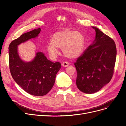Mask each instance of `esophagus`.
I'll return each mask as SVG.
<instances>
[{"mask_svg": "<svg viewBox=\"0 0 126 126\" xmlns=\"http://www.w3.org/2000/svg\"><path fill=\"white\" fill-rule=\"evenodd\" d=\"M62 65L63 67H67L69 65V63L67 62H63Z\"/></svg>", "mask_w": 126, "mask_h": 126, "instance_id": "34e87169", "label": "esophagus"}]
</instances>
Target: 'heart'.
Returning a JSON list of instances; mask_svg holds the SVG:
<instances>
[{
    "label": "heart",
    "mask_w": 126,
    "mask_h": 126,
    "mask_svg": "<svg viewBox=\"0 0 126 126\" xmlns=\"http://www.w3.org/2000/svg\"><path fill=\"white\" fill-rule=\"evenodd\" d=\"M84 46V38L80 32L69 29L58 31L52 35L51 43L46 46L49 55L52 58L58 55V48H62L64 55L74 59L80 56Z\"/></svg>",
    "instance_id": "1"
}]
</instances>
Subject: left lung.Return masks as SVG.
I'll list each match as a JSON object with an SVG mask.
<instances>
[{
    "label": "left lung",
    "instance_id": "8db88e82",
    "mask_svg": "<svg viewBox=\"0 0 126 126\" xmlns=\"http://www.w3.org/2000/svg\"><path fill=\"white\" fill-rule=\"evenodd\" d=\"M92 28L95 31L93 43L74 63L77 72V87L88 94L97 92L110 81L116 57L113 40L97 28Z\"/></svg>",
    "mask_w": 126,
    "mask_h": 126
}]
</instances>
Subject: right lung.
<instances>
[{
    "label": "right lung",
    "mask_w": 126,
    "mask_h": 126,
    "mask_svg": "<svg viewBox=\"0 0 126 126\" xmlns=\"http://www.w3.org/2000/svg\"><path fill=\"white\" fill-rule=\"evenodd\" d=\"M41 29L25 32L14 40L9 47V67L11 75L25 91L35 96H43L48 93L55 82L56 76L60 69L61 63H54L42 52H38L34 60L25 62L19 57L17 46L37 37Z\"/></svg>",
    "instance_id": "1"
}]
</instances>
